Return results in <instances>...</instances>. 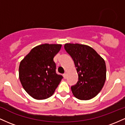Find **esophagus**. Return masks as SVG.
<instances>
[{
  "instance_id": "esophagus-1",
  "label": "esophagus",
  "mask_w": 125,
  "mask_h": 125,
  "mask_svg": "<svg viewBox=\"0 0 125 125\" xmlns=\"http://www.w3.org/2000/svg\"><path fill=\"white\" fill-rule=\"evenodd\" d=\"M63 77H64V79L66 78V77H67V74H66V73H64V74H63Z\"/></svg>"
}]
</instances>
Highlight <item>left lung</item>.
I'll use <instances>...</instances> for the list:
<instances>
[{
	"instance_id": "obj_1",
	"label": "left lung",
	"mask_w": 125,
	"mask_h": 125,
	"mask_svg": "<svg viewBox=\"0 0 125 125\" xmlns=\"http://www.w3.org/2000/svg\"><path fill=\"white\" fill-rule=\"evenodd\" d=\"M64 49L74 61L79 79L71 87L74 96L80 100L95 97L104 87L106 78L104 59L91 47L78 43H66Z\"/></svg>"
}]
</instances>
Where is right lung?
I'll return each instance as SVG.
<instances>
[{
  "label": "right lung",
  "mask_w": 125,
  "mask_h": 125,
  "mask_svg": "<svg viewBox=\"0 0 125 125\" xmlns=\"http://www.w3.org/2000/svg\"><path fill=\"white\" fill-rule=\"evenodd\" d=\"M62 44H42L31 50L21 62L19 75L21 85L33 98L42 100L51 97L63 76L56 73L53 58Z\"/></svg>",
  "instance_id": "right-lung-1"
}]
</instances>
